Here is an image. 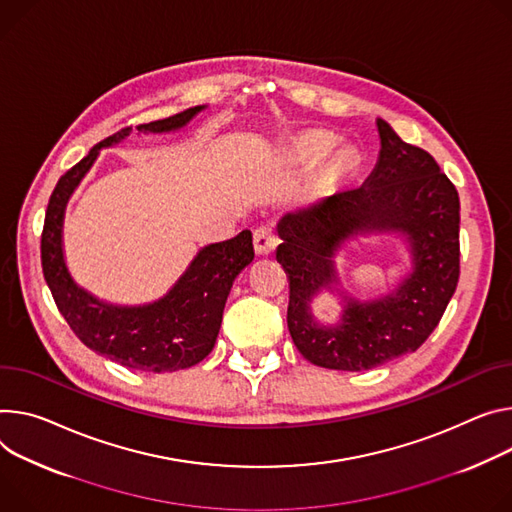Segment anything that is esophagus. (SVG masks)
<instances>
[{
	"label": "esophagus",
	"mask_w": 512,
	"mask_h": 512,
	"mask_svg": "<svg viewBox=\"0 0 512 512\" xmlns=\"http://www.w3.org/2000/svg\"><path fill=\"white\" fill-rule=\"evenodd\" d=\"M277 245V239L273 235V230L269 226H261L253 232V247H255V253L257 255H269L273 253Z\"/></svg>",
	"instance_id": "34e87169"
}]
</instances>
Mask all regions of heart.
I'll return each instance as SVG.
<instances>
[{
  "label": "heart",
  "instance_id": "obj_1",
  "mask_svg": "<svg viewBox=\"0 0 512 512\" xmlns=\"http://www.w3.org/2000/svg\"><path fill=\"white\" fill-rule=\"evenodd\" d=\"M335 143H337V138L333 134L322 132V130H310V132L302 134L298 141H296L294 155H296V159H300L304 163H318V161H322L324 157H327L333 151ZM343 165H345V155L343 153H335L329 159L327 169L331 173H335V171L343 169Z\"/></svg>",
  "mask_w": 512,
  "mask_h": 512
}]
</instances>
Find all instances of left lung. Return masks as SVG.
I'll list each match as a JSON object with an SVG mask.
<instances>
[{
	"label": "left lung",
	"mask_w": 512,
	"mask_h": 512,
	"mask_svg": "<svg viewBox=\"0 0 512 512\" xmlns=\"http://www.w3.org/2000/svg\"><path fill=\"white\" fill-rule=\"evenodd\" d=\"M380 157L363 185L341 190L277 222L275 251L290 277L288 329L310 363L363 371L416 351L439 324L459 280V196L423 149L404 143L378 118ZM390 231L407 243L411 269L380 299L359 301L342 290L334 257L357 236ZM342 298L337 323L311 312L318 293Z\"/></svg>",
	"instance_id": "1"
}]
</instances>
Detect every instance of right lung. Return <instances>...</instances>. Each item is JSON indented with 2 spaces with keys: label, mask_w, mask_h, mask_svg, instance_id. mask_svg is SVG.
Here are the masks:
<instances>
[{
  "label": "right lung",
  "mask_w": 512,
  "mask_h": 512,
  "mask_svg": "<svg viewBox=\"0 0 512 512\" xmlns=\"http://www.w3.org/2000/svg\"><path fill=\"white\" fill-rule=\"evenodd\" d=\"M206 106L136 126L138 132L163 134L188 126ZM132 128H124L96 145L57 183L42 228V273L59 312L79 341L128 369L177 371L200 363L220 331L222 312L232 282L253 261L251 230L235 239L206 245L181 273L173 288L149 304H112L81 288L67 267L63 251V220L67 202L102 149L122 143Z\"/></svg>",
  "instance_id": "right-lung-1"
}]
</instances>
